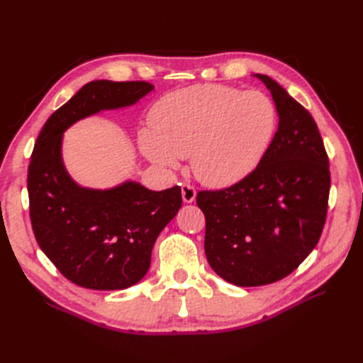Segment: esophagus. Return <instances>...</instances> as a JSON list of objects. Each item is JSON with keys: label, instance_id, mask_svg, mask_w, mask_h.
Instances as JSON below:
<instances>
[{"label": "esophagus", "instance_id": "obj_1", "mask_svg": "<svg viewBox=\"0 0 363 363\" xmlns=\"http://www.w3.org/2000/svg\"><path fill=\"white\" fill-rule=\"evenodd\" d=\"M196 191L191 184H182V199L184 203H192L195 201Z\"/></svg>", "mask_w": 363, "mask_h": 363}]
</instances>
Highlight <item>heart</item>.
<instances>
[{
  "label": "heart",
  "instance_id": "obj_1",
  "mask_svg": "<svg viewBox=\"0 0 363 363\" xmlns=\"http://www.w3.org/2000/svg\"><path fill=\"white\" fill-rule=\"evenodd\" d=\"M277 108L259 91L224 84H195L152 104L150 128L138 133L139 148L163 171L180 159L203 184L228 188L247 179L265 157L277 130Z\"/></svg>",
  "mask_w": 363,
  "mask_h": 363
}]
</instances>
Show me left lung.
<instances>
[{"instance_id": "1", "label": "left lung", "mask_w": 363, "mask_h": 363, "mask_svg": "<svg viewBox=\"0 0 363 363\" xmlns=\"http://www.w3.org/2000/svg\"><path fill=\"white\" fill-rule=\"evenodd\" d=\"M276 104L279 127L259 167L223 191H201L208 265L236 286H262L289 274L323 233L330 171L312 115L274 82L255 74Z\"/></svg>"}]
</instances>
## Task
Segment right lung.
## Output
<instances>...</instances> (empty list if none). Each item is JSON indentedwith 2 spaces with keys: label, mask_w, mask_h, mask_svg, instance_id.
Here are the masks:
<instances>
[{
  "label": "right lung",
  "mask_w": 363,
  "mask_h": 363,
  "mask_svg": "<svg viewBox=\"0 0 363 363\" xmlns=\"http://www.w3.org/2000/svg\"><path fill=\"white\" fill-rule=\"evenodd\" d=\"M147 82L95 80L54 112L40 130L28 167L31 227L40 250L82 288L119 291L136 284L157 236L182 207L180 186L151 191L135 180L84 188L63 163V133L80 119L136 104Z\"/></svg>",
  "instance_id": "add662e5"
}]
</instances>
